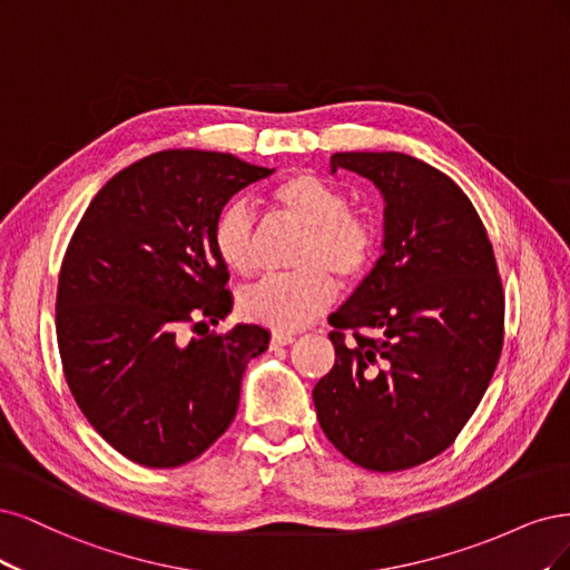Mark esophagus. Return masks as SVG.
I'll list each match as a JSON object with an SVG mask.
<instances>
[{
  "label": "esophagus",
  "instance_id": "1",
  "mask_svg": "<svg viewBox=\"0 0 570 570\" xmlns=\"http://www.w3.org/2000/svg\"><path fill=\"white\" fill-rule=\"evenodd\" d=\"M296 341V336L293 334H284V332H274L272 338H269V347H279V345H288Z\"/></svg>",
  "mask_w": 570,
  "mask_h": 570
}]
</instances>
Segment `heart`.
<instances>
[{"mask_svg":"<svg viewBox=\"0 0 570 570\" xmlns=\"http://www.w3.org/2000/svg\"><path fill=\"white\" fill-rule=\"evenodd\" d=\"M279 217L303 227L296 253L301 267L284 277H269L246 288L238 298L244 317L274 332H298L332 307L338 293L333 274L355 282L370 267L376 250V229L370 217L347 210V196L312 173L284 179L269 194ZM255 217L246 200H232L213 225L217 258L238 274L255 267Z\"/></svg>","mask_w":570,"mask_h":570,"instance_id":"1","label":"heart"}]
</instances>
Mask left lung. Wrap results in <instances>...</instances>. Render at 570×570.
<instances>
[{
    "label": "left lung",
    "mask_w": 570,
    "mask_h": 570,
    "mask_svg": "<svg viewBox=\"0 0 570 570\" xmlns=\"http://www.w3.org/2000/svg\"><path fill=\"white\" fill-rule=\"evenodd\" d=\"M383 196V255L328 324L336 362L312 400L334 448L370 471L448 450L483 400L504 341V293L469 196L429 163L345 151ZM354 341L344 343V332Z\"/></svg>",
    "instance_id": "left-lung-1"
}]
</instances>
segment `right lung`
Returning a JSON list of instances; mask_svg holds the SVG:
<instances>
[{
	"mask_svg": "<svg viewBox=\"0 0 570 570\" xmlns=\"http://www.w3.org/2000/svg\"><path fill=\"white\" fill-rule=\"evenodd\" d=\"M272 173L232 154L158 151L108 179L70 238L57 291L68 389L106 443L141 466L204 454L234 421L246 364L267 351L258 324L191 341L179 332L232 312L215 217Z\"/></svg>",
	"mask_w": 570,
	"mask_h": 570,
	"instance_id": "1",
	"label": "right lung"
}]
</instances>
